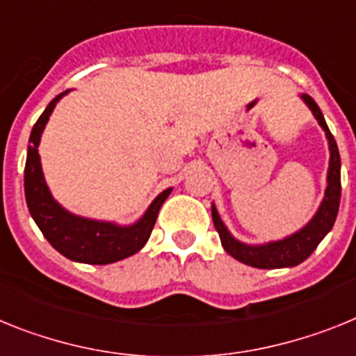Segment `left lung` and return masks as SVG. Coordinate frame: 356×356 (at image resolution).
<instances>
[{"mask_svg": "<svg viewBox=\"0 0 356 356\" xmlns=\"http://www.w3.org/2000/svg\"><path fill=\"white\" fill-rule=\"evenodd\" d=\"M302 100L308 105L317 118L319 125L326 132L327 143H330V168H327V188L324 193V200L321 204L319 211L308 222L301 231H298L292 236H286L280 242H270L265 245H245V243L238 242L225 229L222 224L220 216L216 213V208H211L213 224L222 240V245L238 261L245 265L258 268H283V267H296L301 261L308 258L312 252L317 249L324 236L332 231L335 224L337 213H339V204H341V156H339V148L333 134L327 129L324 116L321 113L319 105L315 104L314 98L308 95H302Z\"/></svg>", "mask_w": 356, "mask_h": 356, "instance_id": "left-lung-1", "label": "left lung"}]
</instances>
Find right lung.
Wrapping results in <instances>:
<instances>
[{"mask_svg":"<svg viewBox=\"0 0 356 356\" xmlns=\"http://www.w3.org/2000/svg\"><path fill=\"white\" fill-rule=\"evenodd\" d=\"M67 91L60 92L49 102L44 113L39 116L30 134L29 156L24 165V197L30 215L42 231L44 238L58 252L73 261L89 265H107L136 254L147 243L156 224L157 213L170 195V188L165 190L150 204L141 220L129 227H118L111 222L89 220L71 215L54 200L42 177L41 159H39V141L48 122L49 114L57 102Z\"/></svg>","mask_w":356,"mask_h":356,"instance_id":"add662e5","label":"right lung"}]
</instances>
